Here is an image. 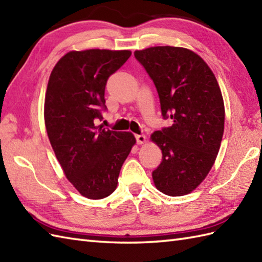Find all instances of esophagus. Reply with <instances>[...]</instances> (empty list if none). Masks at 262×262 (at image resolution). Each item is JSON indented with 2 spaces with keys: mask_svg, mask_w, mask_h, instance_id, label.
<instances>
[{
  "mask_svg": "<svg viewBox=\"0 0 262 262\" xmlns=\"http://www.w3.org/2000/svg\"><path fill=\"white\" fill-rule=\"evenodd\" d=\"M136 141H137V144H144L146 142V136L145 135H136Z\"/></svg>",
  "mask_w": 262,
  "mask_h": 262,
  "instance_id": "34e87169",
  "label": "esophagus"
}]
</instances>
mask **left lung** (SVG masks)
Instances as JSON below:
<instances>
[{
    "label": "left lung",
    "instance_id": "obj_1",
    "mask_svg": "<svg viewBox=\"0 0 262 262\" xmlns=\"http://www.w3.org/2000/svg\"><path fill=\"white\" fill-rule=\"evenodd\" d=\"M134 55L154 82L163 117L173 121L151 135L162 151L152 172L154 185L172 197L190 193L209 173L221 147L225 109L219 82L188 48L157 46Z\"/></svg>",
    "mask_w": 262,
    "mask_h": 262
}]
</instances>
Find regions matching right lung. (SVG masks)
I'll return each instance as SVG.
<instances>
[{
    "label": "right lung",
    "instance_id": "1",
    "mask_svg": "<svg viewBox=\"0 0 262 262\" xmlns=\"http://www.w3.org/2000/svg\"><path fill=\"white\" fill-rule=\"evenodd\" d=\"M130 51H72L49 76L43 117L51 145L68 180L82 196L101 199L113 193L122 164L136 138L96 125L101 119L104 89Z\"/></svg>",
    "mask_w": 262,
    "mask_h": 262
}]
</instances>
